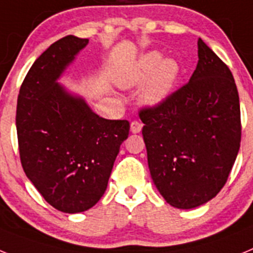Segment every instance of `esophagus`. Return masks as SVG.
<instances>
[{
    "label": "esophagus",
    "mask_w": 253,
    "mask_h": 253,
    "mask_svg": "<svg viewBox=\"0 0 253 253\" xmlns=\"http://www.w3.org/2000/svg\"><path fill=\"white\" fill-rule=\"evenodd\" d=\"M143 128V124L140 122H138V120H133L130 124V131L131 133H139L140 130H142Z\"/></svg>",
    "instance_id": "34e87169"
}]
</instances>
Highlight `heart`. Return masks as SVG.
Returning <instances> with one entry per match:
<instances>
[{
  "instance_id": "obj_1",
  "label": "heart",
  "mask_w": 253,
  "mask_h": 253,
  "mask_svg": "<svg viewBox=\"0 0 253 253\" xmlns=\"http://www.w3.org/2000/svg\"><path fill=\"white\" fill-rule=\"evenodd\" d=\"M180 68L176 60L165 59L157 51L143 55L135 66L124 77L126 86H135L146 82L148 84L143 90L142 97L147 104H158L167 97L175 86Z\"/></svg>"
}]
</instances>
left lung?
<instances>
[{"label":"left lung","mask_w":253,"mask_h":253,"mask_svg":"<svg viewBox=\"0 0 253 253\" xmlns=\"http://www.w3.org/2000/svg\"><path fill=\"white\" fill-rule=\"evenodd\" d=\"M190 81L139 110L154 185L178 209L205 204L222 190L241 144L240 96L227 64L202 39Z\"/></svg>","instance_id":"1"}]
</instances>
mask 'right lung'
<instances>
[{
    "label": "right lung",
    "mask_w": 253,
    "mask_h": 253,
    "mask_svg": "<svg viewBox=\"0 0 253 253\" xmlns=\"http://www.w3.org/2000/svg\"><path fill=\"white\" fill-rule=\"evenodd\" d=\"M88 39L67 35L51 44L20 87L16 130L20 160L45 202L63 213H81L104 195L128 120L96 115L57 84Z\"/></svg>",
    "instance_id": "right-lung-1"
}]
</instances>
